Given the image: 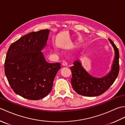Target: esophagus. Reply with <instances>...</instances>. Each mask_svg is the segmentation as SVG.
Here are the masks:
<instances>
[{"mask_svg": "<svg viewBox=\"0 0 125 125\" xmlns=\"http://www.w3.org/2000/svg\"><path fill=\"white\" fill-rule=\"evenodd\" d=\"M62 65L64 66H67L68 65V62L66 60H63L62 61Z\"/></svg>", "mask_w": 125, "mask_h": 125, "instance_id": "esophagus-1", "label": "esophagus"}]
</instances>
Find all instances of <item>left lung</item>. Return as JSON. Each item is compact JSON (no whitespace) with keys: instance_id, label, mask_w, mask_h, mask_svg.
<instances>
[{"instance_id":"1","label":"left lung","mask_w":125,"mask_h":125,"mask_svg":"<svg viewBox=\"0 0 125 125\" xmlns=\"http://www.w3.org/2000/svg\"><path fill=\"white\" fill-rule=\"evenodd\" d=\"M113 46L115 56L110 72L102 78L92 76L82 67L79 60L73 62L70 67L72 73L71 83L73 90L78 94L87 97H94L104 94L109 89L117 78L119 71V52L118 48L111 39H108Z\"/></svg>"}]
</instances>
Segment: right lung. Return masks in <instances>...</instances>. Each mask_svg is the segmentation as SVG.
I'll return each instance as SVG.
<instances>
[{
	"label": "right lung",
	"instance_id": "add662e5",
	"mask_svg": "<svg viewBox=\"0 0 125 125\" xmlns=\"http://www.w3.org/2000/svg\"><path fill=\"white\" fill-rule=\"evenodd\" d=\"M49 30L33 31L10 46L5 61V73L13 91L30 100H39L51 91L60 63L47 62L41 50Z\"/></svg>",
	"mask_w": 125,
	"mask_h": 125
}]
</instances>
